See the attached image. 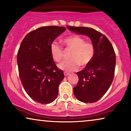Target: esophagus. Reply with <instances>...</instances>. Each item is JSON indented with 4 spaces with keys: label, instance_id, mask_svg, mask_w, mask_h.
Wrapping results in <instances>:
<instances>
[{
    "label": "esophagus",
    "instance_id": "34e87169",
    "mask_svg": "<svg viewBox=\"0 0 131 131\" xmlns=\"http://www.w3.org/2000/svg\"><path fill=\"white\" fill-rule=\"evenodd\" d=\"M64 76H67L69 74V73H67V72H64Z\"/></svg>",
    "mask_w": 131,
    "mask_h": 131
}]
</instances>
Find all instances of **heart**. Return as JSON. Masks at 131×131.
I'll return each mask as SVG.
<instances>
[{
  "label": "heart",
  "mask_w": 131,
  "mask_h": 131,
  "mask_svg": "<svg viewBox=\"0 0 131 131\" xmlns=\"http://www.w3.org/2000/svg\"><path fill=\"white\" fill-rule=\"evenodd\" d=\"M62 43L67 48L72 50L69 56L70 60L64 61L58 64V67L66 72H73L80 65L85 67L92 61L95 54V48L93 44L85 43V40L79 35H73L62 40ZM50 54L56 62H60L63 57V50L55 43L51 44Z\"/></svg>",
  "instance_id": "obj_1"
}]
</instances>
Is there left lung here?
<instances>
[{"label":"left lung","mask_w":131,"mask_h":131,"mask_svg":"<svg viewBox=\"0 0 131 131\" xmlns=\"http://www.w3.org/2000/svg\"><path fill=\"white\" fill-rule=\"evenodd\" d=\"M67 28L78 34L88 36L94 46L92 61L76 73L79 81L73 88V93L78 101L96 102L106 93L113 81L116 61L114 50L107 37L94 29L70 26Z\"/></svg>","instance_id":"1"}]
</instances>
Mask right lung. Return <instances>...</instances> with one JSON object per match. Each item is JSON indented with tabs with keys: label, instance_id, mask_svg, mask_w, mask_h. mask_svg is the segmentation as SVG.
Masks as SVG:
<instances>
[{
	"label": "right lung",
	"instance_id": "right-lung-1",
	"mask_svg": "<svg viewBox=\"0 0 131 131\" xmlns=\"http://www.w3.org/2000/svg\"><path fill=\"white\" fill-rule=\"evenodd\" d=\"M66 29L56 26L41 27L28 33L18 49L17 64L21 84L30 98L41 104L55 101L64 78L63 72L53 61L50 47Z\"/></svg>",
	"mask_w": 131,
	"mask_h": 131
}]
</instances>
